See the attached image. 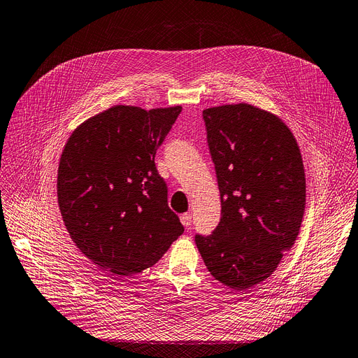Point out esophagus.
I'll list each match as a JSON object with an SVG mask.
<instances>
[{
	"instance_id": "obj_1",
	"label": "esophagus",
	"mask_w": 358,
	"mask_h": 358,
	"mask_svg": "<svg viewBox=\"0 0 358 358\" xmlns=\"http://www.w3.org/2000/svg\"><path fill=\"white\" fill-rule=\"evenodd\" d=\"M180 222H182V224L185 227L189 229V226L192 223V216H191V214H188V213H185V214H182V216H180Z\"/></svg>"
}]
</instances>
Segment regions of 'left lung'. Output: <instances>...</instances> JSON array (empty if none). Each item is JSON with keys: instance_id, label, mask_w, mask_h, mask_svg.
<instances>
[{"instance_id": "8db88e82", "label": "left lung", "mask_w": 358, "mask_h": 358, "mask_svg": "<svg viewBox=\"0 0 358 358\" xmlns=\"http://www.w3.org/2000/svg\"><path fill=\"white\" fill-rule=\"evenodd\" d=\"M203 119L222 217L195 244L214 279L247 291L273 273L298 236L306 210L301 152L287 124L254 106L207 108Z\"/></svg>"}]
</instances>
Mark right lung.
I'll return each instance as SVG.
<instances>
[{"label":"right lung","mask_w":358,"mask_h":358,"mask_svg":"<svg viewBox=\"0 0 358 358\" xmlns=\"http://www.w3.org/2000/svg\"><path fill=\"white\" fill-rule=\"evenodd\" d=\"M180 106H114L83 122L63 150L57 196L64 226L88 259L116 276L154 266L183 234L154 157Z\"/></svg>","instance_id":"1"}]
</instances>
